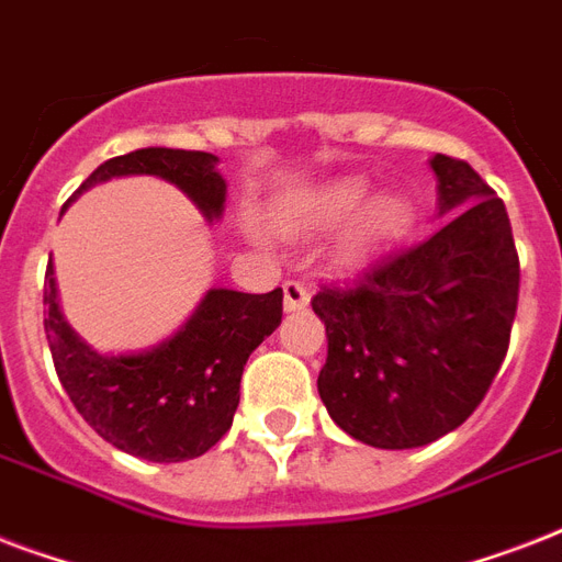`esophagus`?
Returning a JSON list of instances; mask_svg holds the SVG:
<instances>
[{"mask_svg":"<svg viewBox=\"0 0 562 562\" xmlns=\"http://www.w3.org/2000/svg\"><path fill=\"white\" fill-rule=\"evenodd\" d=\"M282 297H285V312H303L308 306L306 282L289 280L282 285Z\"/></svg>","mask_w":562,"mask_h":562,"instance_id":"1","label":"esophagus"}]
</instances>
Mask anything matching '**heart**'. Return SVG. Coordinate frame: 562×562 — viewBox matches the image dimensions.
Here are the masks:
<instances>
[{
  "label": "heart",
  "mask_w": 562,
  "mask_h": 562,
  "mask_svg": "<svg viewBox=\"0 0 562 562\" xmlns=\"http://www.w3.org/2000/svg\"><path fill=\"white\" fill-rule=\"evenodd\" d=\"M368 180L361 178H344L335 183L317 189L315 194H308L306 201L291 206L289 212L280 215V227L291 229V233H312V229H329L338 227L344 221H350L356 212H366L356 218L347 238H344V256L350 262H361L373 256L375 250H382L384 245H391L400 236H405L411 227V206L400 194H382L370 201Z\"/></svg>",
  "instance_id": "b5f03b06"
}]
</instances>
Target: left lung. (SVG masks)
Masks as SVG:
<instances>
[{"mask_svg":"<svg viewBox=\"0 0 562 562\" xmlns=\"http://www.w3.org/2000/svg\"><path fill=\"white\" fill-rule=\"evenodd\" d=\"M446 227L379 256L350 285L312 297L326 326L317 393L329 417L375 449H414L479 408L507 356L519 254L502 198L470 162L431 157Z\"/></svg>","mask_w":562,"mask_h":562,"instance_id":"8db88e82","label":"left lung"}]
</instances>
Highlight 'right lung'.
<instances>
[{"instance_id":"1","label":"right lung","mask_w":562,"mask_h":562,"mask_svg":"<svg viewBox=\"0 0 562 562\" xmlns=\"http://www.w3.org/2000/svg\"><path fill=\"white\" fill-rule=\"evenodd\" d=\"M215 166L218 157L206 151L139 148L101 162L72 198L101 180L154 175L183 189L212 221L227 198ZM43 306L57 379L78 414L122 452L178 463L212 449L233 426L247 359L282 321V289L268 294L212 289L175 338L136 356H101L72 333L57 306L52 262Z\"/></svg>"}]
</instances>
